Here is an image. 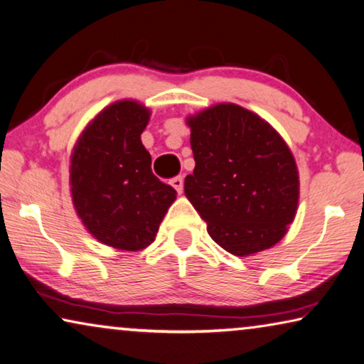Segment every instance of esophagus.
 Listing matches in <instances>:
<instances>
[{"label": "esophagus", "instance_id": "esophagus-1", "mask_svg": "<svg viewBox=\"0 0 364 364\" xmlns=\"http://www.w3.org/2000/svg\"><path fill=\"white\" fill-rule=\"evenodd\" d=\"M171 186L176 189L178 194L183 193V186H184V178L183 176H175L171 180Z\"/></svg>", "mask_w": 364, "mask_h": 364}]
</instances>
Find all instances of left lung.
<instances>
[{
  "label": "left lung",
  "mask_w": 364,
  "mask_h": 364,
  "mask_svg": "<svg viewBox=\"0 0 364 364\" xmlns=\"http://www.w3.org/2000/svg\"><path fill=\"white\" fill-rule=\"evenodd\" d=\"M186 124L196 166L184 194L210 238L240 257L279 243L299 203L298 166L284 137L236 103L189 114Z\"/></svg>",
  "instance_id": "left-lung-1"
}]
</instances>
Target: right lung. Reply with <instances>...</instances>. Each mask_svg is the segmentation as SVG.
Segmentation results:
<instances>
[{"instance_id": "obj_1", "label": "right lung", "mask_w": 364, "mask_h": 364, "mask_svg": "<svg viewBox=\"0 0 364 364\" xmlns=\"http://www.w3.org/2000/svg\"><path fill=\"white\" fill-rule=\"evenodd\" d=\"M151 109L113 102L85 126L69 164L73 205L85 230L114 250L141 251L155 240L176 191L151 170L141 141Z\"/></svg>"}]
</instances>
